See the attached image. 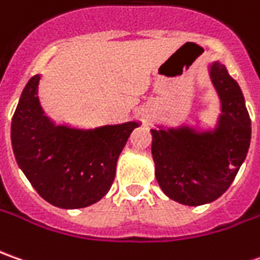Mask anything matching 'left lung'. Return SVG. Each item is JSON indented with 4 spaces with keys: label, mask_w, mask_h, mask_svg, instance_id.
I'll use <instances>...</instances> for the list:
<instances>
[{
    "label": "left lung",
    "mask_w": 260,
    "mask_h": 260,
    "mask_svg": "<svg viewBox=\"0 0 260 260\" xmlns=\"http://www.w3.org/2000/svg\"><path fill=\"white\" fill-rule=\"evenodd\" d=\"M221 115L214 131L151 129L155 177L170 199L185 206L214 202L230 187L250 145V118L237 82L220 61L210 64Z\"/></svg>",
    "instance_id": "obj_1"
}]
</instances>
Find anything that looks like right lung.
I'll list each match as a JSON object with an SVG mask.
<instances>
[{
    "mask_svg": "<svg viewBox=\"0 0 260 260\" xmlns=\"http://www.w3.org/2000/svg\"><path fill=\"white\" fill-rule=\"evenodd\" d=\"M40 75L24 87L11 122L17 164L36 191L61 209H82L109 191L116 162L138 122L75 129L54 125L41 109Z\"/></svg>",
    "mask_w": 260,
    "mask_h": 260,
    "instance_id": "add662e5",
    "label": "right lung"
}]
</instances>
